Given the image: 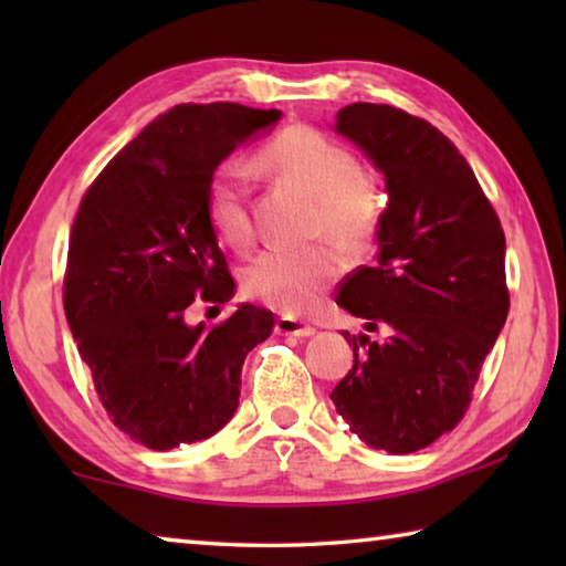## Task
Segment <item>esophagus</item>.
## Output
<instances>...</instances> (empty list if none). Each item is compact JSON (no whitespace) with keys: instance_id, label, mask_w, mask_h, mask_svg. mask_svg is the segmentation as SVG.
Returning a JSON list of instances; mask_svg holds the SVG:
<instances>
[{"instance_id":"esophagus-1","label":"esophagus","mask_w":566,"mask_h":566,"mask_svg":"<svg viewBox=\"0 0 566 566\" xmlns=\"http://www.w3.org/2000/svg\"><path fill=\"white\" fill-rule=\"evenodd\" d=\"M274 329L280 334H292V337H312L314 334V327L294 317H280L274 322Z\"/></svg>"}]
</instances>
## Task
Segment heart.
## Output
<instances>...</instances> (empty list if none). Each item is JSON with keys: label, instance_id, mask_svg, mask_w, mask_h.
<instances>
[{"label": "heart", "instance_id": "obj_1", "mask_svg": "<svg viewBox=\"0 0 566 566\" xmlns=\"http://www.w3.org/2000/svg\"><path fill=\"white\" fill-rule=\"evenodd\" d=\"M262 169L294 181L317 199V232L344 249H359L375 237L381 217L377 179L359 169L349 147L310 124H290L264 142L256 155ZM207 217L227 247L247 249L254 239L249 212V167L227 159L207 187ZM339 256L329 247L282 249L256 254L247 266V296L280 312H304L339 274Z\"/></svg>", "mask_w": 566, "mask_h": 566}]
</instances>
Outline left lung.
<instances>
[{
	"label": "left lung",
	"mask_w": 566,
	"mask_h": 566,
	"mask_svg": "<svg viewBox=\"0 0 566 566\" xmlns=\"http://www.w3.org/2000/svg\"><path fill=\"white\" fill-rule=\"evenodd\" d=\"M337 132L385 171L389 207L375 266H357L337 294L381 339L344 332L354 364L332 401L361 442L409 454L462 421L504 327V229L472 167L427 119L357 102L337 112Z\"/></svg>",
	"instance_id": "obj_1"
}]
</instances>
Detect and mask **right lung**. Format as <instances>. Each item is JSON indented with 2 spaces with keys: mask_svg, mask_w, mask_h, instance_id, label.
<instances>
[{
  "mask_svg": "<svg viewBox=\"0 0 566 566\" xmlns=\"http://www.w3.org/2000/svg\"><path fill=\"white\" fill-rule=\"evenodd\" d=\"M282 117L234 102L177 104L109 159L70 232L64 314L112 424L157 452L234 417L242 364L272 314L242 304L189 327L195 302L224 304L234 280L207 217V187L239 142ZM214 310V306H212Z\"/></svg>",
  "mask_w": 566,
  "mask_h": 566,
  "instance_id": "add662e5",
  "label": "right lung"
}]
</instances>
